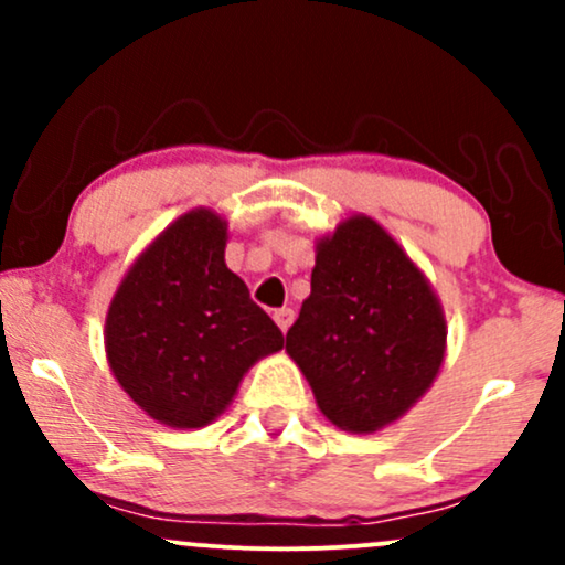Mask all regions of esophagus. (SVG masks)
I'll return each mask as SVG.
<instances>
[{"mask_svg": "<svg viewBox=\"0 0 565 565\" xmlns=\"http://www.w3.org/2000/svg\"><path fill=\"white\" fill-rule=\"evenodd\" d=\"M274 319L278 327H281V332H287V329L291 327V321H295V310L291 308H278L274 313Z\"/></svg>", "mask_w": 565, "mask_h": 565, "instance_id": "obj_1", "label": "esophagus"}]
</instances>
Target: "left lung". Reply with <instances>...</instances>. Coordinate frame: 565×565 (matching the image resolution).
Instances as JSON below:
<instances>
[{
    "label": "left lung",
    "instance_id": "1",
    "mask_svg": "<svg viewBox=\"0 0 565 565\" xmlns=\"http://www.w3.org/2000/svg\"><path fill=\"white\" fill-rule=\"evenodd\" d=\"M444 348L430 284L372 217L321 238L287 350L337 427L374 433L398 419L433 385Z\"/></svg>",
    "mask_w": 565,
    "mask_h": 565
}]
</instances>
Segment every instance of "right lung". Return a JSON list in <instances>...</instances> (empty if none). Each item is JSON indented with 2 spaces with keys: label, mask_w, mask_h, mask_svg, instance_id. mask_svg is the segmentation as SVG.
Listing matches in <instances>:
<instances>
[{
  "label": "right lung",
  "mask_w": 565,
  "mask_h": 565,
  "mask_svg": "<svg viewBox=\"0 0 565 565\" xmlns=\"http://www.w3.org/2000/svg\"><path fill=\"white\" fill-rule=\"evenodd\" d=\"M284 348L274 319L225 265V220L193 210L138 257L106 319L119 385L170 427H204L244 372Z\"/></svg>",
  "instance_id": "right-lung-1"
}]
</instances>
